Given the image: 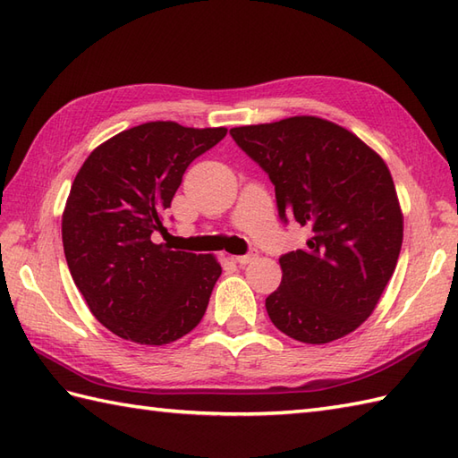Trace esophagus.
<instances>
[{"mask_svg": "<svg viewBox=\"0 0 458 458\" xmlns=\"http://www.w3.org/2000/svg\"><path fill=\"white\" fill-rule=\"evenodd\" d=\"M258 258V250H250L248 254H244V256H236L234 259L238 261L240 266H246V264H250V261H254Z\"/></svg>", "mask_w": 458, "mask_h": 458, "instance_id": "1", "label": "esophagus"}]
</instances>
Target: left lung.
<instances>
[{"instance_id": "8db88e82", "label": "left lung", "mask_w": 458, "mask_h": 458, "mask_svg": "<svg viewBox=\"0 0 458 458\" xmlns=\"http://www.w3.org/2000/svg\"><path fill=\"white\" fill-rule=\"evenodd\" d=\"M232 140L267 173L281 222L310 236L279 258V289L266 309L281 333L325 344L352 333L382 297L400 258L403 218L377 153L340 125L295 115L232 128Z\"/></svg>"}]
</instances>
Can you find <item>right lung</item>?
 I'll return each mask as SVG.
<instances>
[{
  "label": "right lung",
  "mask_w": 458,
  "mask_h": 458,
  "mask_svg": "<svg viewBox=\"0 0 458 458\" xmlns=\"http://www.w3.org/2000/svg\"><path fill=\"white\" fill-rule=\"evenodd\" d=\"M226 128L149 122L84 161L63 214L64 258L100 323L125 340L161 346L200 323L222 267L207 254L155 244L189 165Z\"/></svg>",
  "instance_id": "add662e5"
}]
</instances>
